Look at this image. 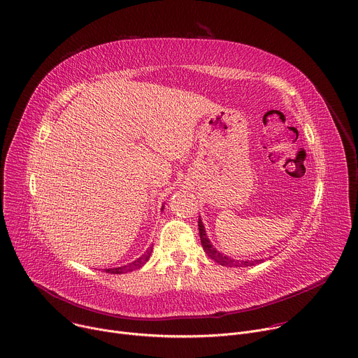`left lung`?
I'll use <instances>...</instances> for the list:
<instances>
[{
	"label": "left lung",
	"mask_w": 358,
	"mask_h": 358,
	"mask_svg": "<svg viewBox=\"0 0 358 358\" xmlns=\"http://www.w3.org/2000/svg\"><path fill=\"white\" fill-rule=\"evenodd\" d=\"M197 226H199V236H201V243L203 246V250L216 263H219L222 266H226V267H248V266H255L259 262H262V260H234V259H231L229 256H224L223 253H220L219 250H216L212 246L209 237L206 234L205 226H203V223L201 220V216H199V220H197Z\"/></svg>",
	"instance_id": "obj_1"
}]
</instances>
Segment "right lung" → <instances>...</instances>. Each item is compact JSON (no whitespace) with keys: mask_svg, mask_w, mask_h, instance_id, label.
Instances as JSON below:
<instances>
[{"mask_svg":"<svg viewBox=\"0 0 358 358\" xmlns=\"http://www.w3.org/2000/svg\"><path fill=\"white\" fill-rule=\"evenodd\" d=\"M150 253H152V248H149L139 259H136L135 262L129 263V264H125V266H121V267H115V268H105L106 273H110V274H121V273H128V271H134L136 268H141L150 257Z\"/></svg>","mask_w":358,"mask_h":358,"instance_id":"add662e5","label":"right lung"}]
</instances>
